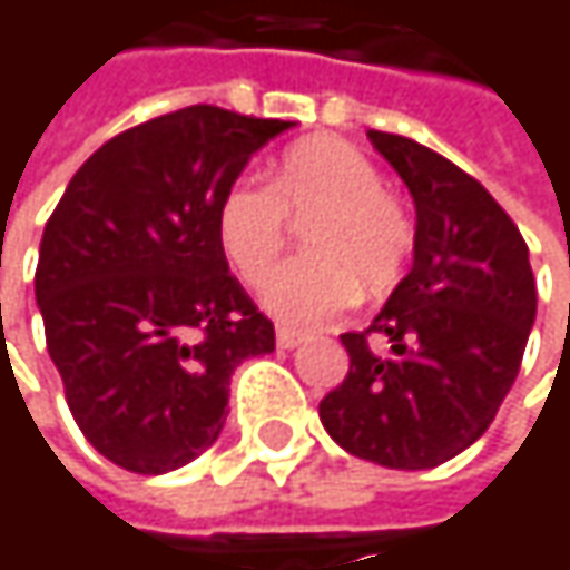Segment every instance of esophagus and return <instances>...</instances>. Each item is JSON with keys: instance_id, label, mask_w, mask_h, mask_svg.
Instances as JSON below:
<instances>
[{"instance_id": "esophagus-1", "label": "esophagus", "mask_w": 570, "mask_h": 570, "mask_svg": "<svg viewBox=\"0 0 570 570\" xmlns=\"http://www.w3.org/2000/svg\"><path fill=\"white\" fill-rule=\"evenodd\" d=\"M303 340H306V333L289 330V326H277V346H281V350H293V346H299Z\"/></svg>"}]
</instances>
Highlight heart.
Wrapping results in <instances>:
<instances>
[{
    "label": "heart",
    "instance_id": "heart-1",
    "mask_svg": "<svg viewBox=\"0 0 570 570\" xmlns=\"http://www.w3.org/2000/svg\"><path fill=\"white\" fill-rule=\"evenodd\" d=\"M376 165L343 138L293 145L267 184L237 180L217 207V240L244 284L257 286L286 244V217L305 220L309 254L274 271L264 306L289 326H316L356 303L360 286L383 293L412 254L415 227Z\"/></svg>",
    "mask_w": 570,
    "mask_h": 570
}]
</instances>
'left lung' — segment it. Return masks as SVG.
Here are the masks:
<instances>
[{
  "label": "left lung",
  "instance_id": "1",
  "mask_svg": "<svg viewBox=\"0 0 570 570\" xmlns=\"http://www.w3.org/2000/svg\"><path fill=\"white\" fill-rule=\"evenodd\" d=\"M415 200L412 271L363 333H343L346 380L320 422L350 455L386 469H435L465 452L509 396L534 323L528 244L499 200L432 148L366 131ZM391 340L393 357L368 350Z\"/></svg>",
  "mask_w": 570,
  "mask_h": 570
}]
</instances>
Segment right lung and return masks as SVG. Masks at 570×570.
I'll use <instances>...</instances> for the list:
<instances>
[{"mask_svg":"<svg viewBox=\"0 0 570 570\" xmlns=\"http://www.w3.org/2000/svg\"><path fill=\"white\" fill-rule=\"evenodd\" d=\"M289 121L190 105L105 141L68 180L36 267L46 346L81 435L165 475L210 449L234 370L274 353L217 240L220 197Z\"/></svg>","mask_w":570,"mask_h":570,"instance_id":"add662e5","label":"right lung"}]
</instances>
